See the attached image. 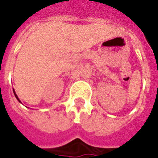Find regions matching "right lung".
<instances>
[{
    "instance_id": "1",
    "label": "right lung",
    "mask_w": 158,
    "mask_h": 158,
    "mask_svg": "<svg viewBox=\"0 0 158 158\" xmlns=\"http://www.w3.org/2000/svg\"><path fill=\"white\" fill-rule=\"evenodd\" d=\"M13 93H14V95H15V97H16V98H17V99H18V101H19V102H20V100L19 99V97H18V96H17V94H16V93H15V90H14V89H13Z\"/></svg>"
}]
</instances>
